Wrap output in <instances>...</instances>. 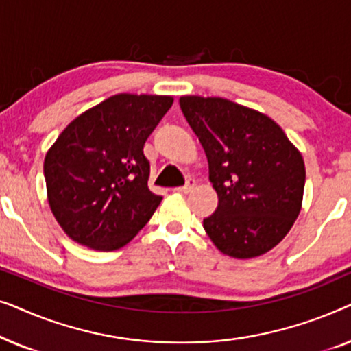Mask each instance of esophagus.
Instances as JSON below:
<instances>
[{
  "label": "esophagus",
  "mask_w": 351,
  "mask_h": 351,
  "mask_svg": "<svg viewBox=\"0 0 351 351\" xmlns=\"http://www.w3.org/2000/svg\"><path fill=\"white\" fill-rule=\"evenodd\" d=\"M195 185H196L195 179H189L184 186H177L176 191H179V193H190V191L195 189Z\"/></svg>",
  "instance_id": "obj_1"
}]
</instances>
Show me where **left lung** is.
I'll return each mask as SVG.
<instances>
[{
	"label": "left lung",
	"mask_w": 351,
	"mask_h": 351,
	"mask_svg": "<svg viewBox=\"0 0 351 351\" xmlns=\"http://www.w3.org/2000/svg\"><path fill=\"white\" fill-rule=\"evenodd\" d=\"M182 113L203 145L219 204L203 227L219 251L262 256L286 237L302 208L305 165L278 124L220 97L184 95Z\"/></svg>",
	"instance_id": "left-lung-1"
}]
</instances>
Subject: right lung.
Returning <instances> with one entry per match:
<instances>
[{
    "label": "right lung",
    "instance_id": "add662e5",
    "mask_svg": "<svg viewBox=\"0 0 351 351\" xmlns=\"http://www.w3.org/2000/svg\"><path fill=\"white\" fill-rule=\"evenodd\" d=\"M172 102L169 95H112L57 137L45 158L47 201L73 241L114 251L145 227L162 198L148 189L143 145Z\"/></svg>",
    "mask_w": 351,
    "mask_h": 351
}]
</instances>
